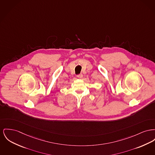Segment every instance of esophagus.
Here are the masks:
<instances>
[{
  "instance_id": "1",
  "label": "esophagus",
  "mask_w": 155,
  "mask_h": 155,
  "mask_svg": "<svg viewBox=\"0 0 155 155\" xmlns=\"http://www.w3.org/2000/svg\"><path fill=\"white\" fill-rule=\"evenodd\" d=\"M82 76H83V75H82V74H79V75H77V78H80H80H82Z\"/></svg>"
}]
</instances>
